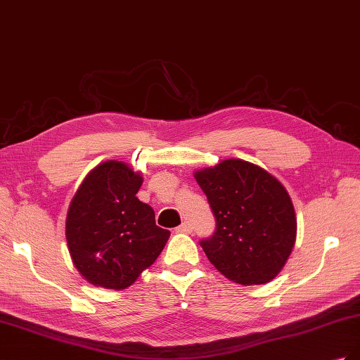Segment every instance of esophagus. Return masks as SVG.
I'll return each mask as SVG.
<instances>
[{"instance_id": "esophagus-1", "label": "esophagus", "mask_w": 360, "mask_h": 360, "mask_svg": "<svg viewBox=\"0 0 360 360\" xmlns=\"http://www.w3.org/2000/svg\"><path fill=\"white\" fill-rule=\"evenodd\" d=\"M176 231H177V233H191V231H192V226H191L189 222H183L181 225H179V226L176 228Z\"/></svg>"}]
</instances>
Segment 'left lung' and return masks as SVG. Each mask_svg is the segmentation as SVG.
I'll return each instance as SVG.
<instances>
[{"label":"left lung","instance_id":"left-lung-1","mask_svg":"<svg viewBox=\"0 0 360 360\" xmlns=\"http://www.w3.org/2000/svg\"><path fill=\"white\" fill-rule=\"evenodd\" d=\"M193 176L216 219L213 236L200 242L207 258L236 284H267L296 242V213L285 188L242 159L222 160Z\"/></svg>","mask_w":360,"mask_h":360}]
</instances>
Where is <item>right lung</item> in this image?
I'll return each mask as SVG.
<instances>
[{
    "label": "right lung",
    "mask_w": 360,
    "mask_h": 360,
    "mask_svg": "<svg viewBox=\"0 0 360 360\" xmlns=\"http://www.w3.org/2000/svg\"><path fill=\"white\" fill-rule=\"evenodd\" d=\"M143 176L108 160L89 172L69 205L66 238L75 267L96 287L123 290L155 263L169 237L136 198Z\"/></svg>",
    "instance_id": "1"
}]
</instances>
